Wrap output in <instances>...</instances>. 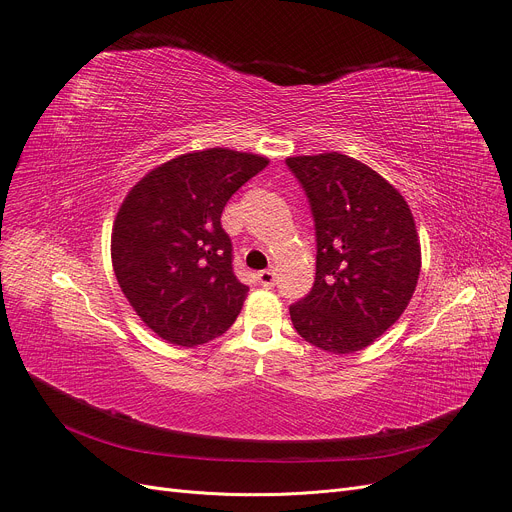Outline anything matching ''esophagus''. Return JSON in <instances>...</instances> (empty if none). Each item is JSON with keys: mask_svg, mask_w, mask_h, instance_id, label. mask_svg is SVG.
<instances>
[{"mask_svg": "<svg viewBox=\"0 0 512 512\" xmlns=\"http://www.w3.org/2000/svg\"><path fill=\"white\" fill-rule=\"evenodd\" d=\"M257 280L263 288H272L276 284V274L272 270H263L257 274Z\"/></svg>", "mask_w": 512, "mask_h": 512, "instance_id": "34e87169", "label": "esophagus"}]
</instances>
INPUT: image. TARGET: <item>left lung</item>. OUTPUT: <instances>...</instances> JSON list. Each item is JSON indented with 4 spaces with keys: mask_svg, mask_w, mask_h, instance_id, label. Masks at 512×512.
<instances>
[{
    "mask_svg": "<svg viewBox=\"0 0 512 512\" xmlns=\"http://www.w3.org/2000/svg\"><path fill=\"white\" fill-rule=\"evenodd\" d=\"M315 220L311 292L290 305L292 326L313 346L346 355L380 338L407 309L421 270L413 213L396 188L338 151L286 159Z\"/></svg>",
    "mask_w": 512,
    "mask_h": 512,
    "instance_id": "obj_1",
    "label": "left lung"
}]
</instances>
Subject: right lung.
<instances>
[{"label":"right lung","instance_id":"1","mask_svg":"<svg viewBox=\"0 0 512 512\" xmlns=\"http://www.w3.org/2000/svg\"><path fill=\"white\" fill-rule=\"evenodd\" d=\"M270 159L213 147L153 168L122 201L112 230L116 280L159 338L197 346L222 336L249 286L232 272L222 211Z\"/></svg>","mask_w":512,"mask_h":512}]
</instances>
